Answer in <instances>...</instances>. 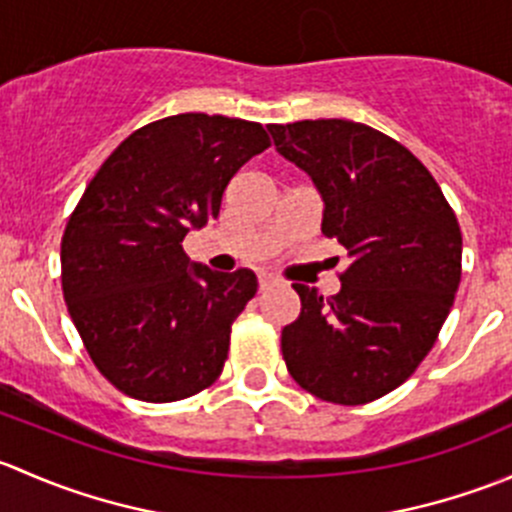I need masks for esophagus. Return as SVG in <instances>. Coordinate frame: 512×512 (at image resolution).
Returning a JSON list of instances; mask_svg holds the SVG:
<instances>
[{"instance_id":"34e87169","label":"esophagus","mask_w":512,"mask_h":512,"mask_svg":"<svg viewBox=\"0 0 512 512\" xmlns=\"http://www.w3.org/2000/svg\"><path fill=\"white\" fill-rule=\"evenodd\" d=\"M272 287V277L267 275H260V292H267V289Z\"/></svg>"}]
</instances>
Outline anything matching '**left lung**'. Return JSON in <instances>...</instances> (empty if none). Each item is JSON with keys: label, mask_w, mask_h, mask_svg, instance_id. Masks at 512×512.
<instances>
[{"label": "left lung", "mask_w": 512, "mask_h": 512, "mask_svg": "<svg viewBox=\"0 0 512 512\" xmlns=\"http://www.w3.org/2000/svg\"><path fill=\"white\" fill-rule=\"evenodd\" d=\"M277 151L324 200L322 232L347 250L342 289L294 282L299 317L282 329L292 379L322 401L381 399L418 369L461 285L456 213L409 148L364 123H272Z\"/></svg>", "instance_id": "obj_1"}]
</instances>
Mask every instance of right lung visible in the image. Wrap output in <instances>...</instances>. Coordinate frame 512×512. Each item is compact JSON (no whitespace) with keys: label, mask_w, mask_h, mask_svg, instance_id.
I'll list each match as a JSON object with an SVG mask.
<instances>
[{"label":"right lung","mask_w":512,"mask_h":512,"mask_svg":"<svg viewBox=\"0 0 512 512\" xmlns=\"http://www.w3.org/2000/svg\"><path fill=\"white\" fill-rule=\"evenodd\" d=\"M270 148L242 118L178 113L133 131L98 168L61 237V289L96 369L168 404L215 384L252 270L190 267V227L218 218L232 175Z\"/></svg>","instance_id":"obj_1"}]
</instances>
